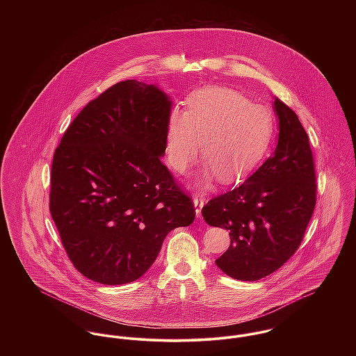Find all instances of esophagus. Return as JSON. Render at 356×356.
<instances>
[{"instance_id": "esophagus-1", "label": "esophagus", "mask_w": 356, "mask_h": 356, "mask_svg": "<svg viewBox=\"0 0 356 356\" xmlns=\"http://www.w3.org/2000/svg\"><path fill=\"white\" fill-rule=\"evenodd\" d=\"M193 204H195V209H196V216L202 218V209L204 207V197L203 196H196L193 199Z\"/></svg>"}]
</instances>
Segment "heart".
Wrapping results in <instances>:
<instances>
[{"mask_svg": "<svg viewBox=\"0 0 356 356\" xmlns=\"http://www.w3.org/2000/svg\"><path fill=\"white\" fill-rule=\"evenodd\" d=\"M274 133L270 111L251 104L227 88H204L188 99V109H174L165 127V156L174 171L185 174L200 156L209 174L222 184H236L248 177L268 149Z\"/></svg>", "mask_w": 356, "mask_h": 356, "instance_id": "obj_1", "label": "heart"}]
</instances>
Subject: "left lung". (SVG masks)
<instances>
[{
    "label": "left lung",
    "mask_w": 356,
    "mask_h": 356,
    "mask_svg": "<svg viewBox=\"0 0 356 356\" xmlns=\"http://www.w3.org/2000/svg\"><path fill=\"white\" fill-rule=\"evenodd\" d=\"M278 143L273 154L238 188L204 205L209 226L229 230L230 247L215 260L229 277L257 281L278 270L299 248L316 202L308 136L298 115L274 97Z\"/></svg>",
    "instance_id": "left-lung-1"
}]
</instances>
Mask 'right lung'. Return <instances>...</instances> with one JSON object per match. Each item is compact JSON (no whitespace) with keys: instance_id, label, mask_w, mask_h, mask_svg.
I'll list each match as a JSON object with an SVG mask.
<instances>
[{"instance_id":"add662e5","label":"right lung","mask_w":356,"mask_h":356,"mask_svg":"<svg viewBox=\"0 0 356 356\" xmlns=\"http://www.w3.org/2000/svg\"><path fill=\"white\" fill-rule=\"evenodd\" d=\"M171 106L157 85L119 82L79 112L54 152L51 218L75 268L95 282L138 280L165 236L195 220L160 160Z\"/></svg>"}]
</instances>
